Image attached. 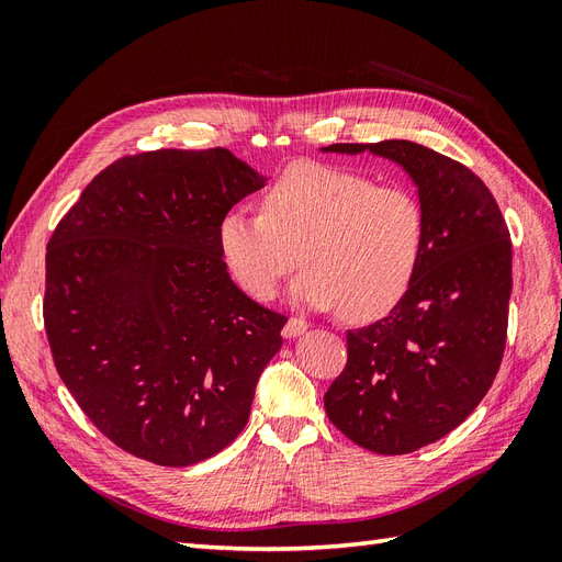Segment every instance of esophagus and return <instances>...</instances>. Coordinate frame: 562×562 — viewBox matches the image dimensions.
Instances as JSON below:
<instances>
[{"label": "esophagus", "instance_id": "esophagus-1", "mask_svg": "<svg viewBox=\"0 0 562 562\" xmlns=\"http://www.w3.org/2000/svg\"><path fill=\"white\" fill-rule=\"evenodd\" d=\"M307 328H310L307 321H302V318H288V323L283 326V337H285V339H295V337L307 333Z\"/></svg>", "mask_w": 562, "mask_h": 562}]
</instances>
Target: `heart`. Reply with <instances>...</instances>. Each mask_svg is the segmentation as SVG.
Here are the masks:
<instances>
[{
  "label": "heart",
  "mask_w": 562,
  "mask_h": 562,
  "mask_svg": "<svg viewBox=\"0 0 562 562\" xmlns=\"http://www.w3.org/2000/svg\"><path fill=\"white\" fill-rule=\"evenodd\" d=\"M220 255L255 300H271L300 265L291 300L351 321L389 314L411 291L424 246V213L403 187H378L342 168L300 161L271 182L262 215L229 211Z\"/></svg>",
  "instance_id": "obj_1"
}]
</instances>
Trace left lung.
<instances>
[{"mask_svg": "<svg viewBox=\"0 0 562 562\" xmlns=\"http://www.w3.org/2000/svg\"><path fill=\"white\" fill-rule=\"evenodd\" d=\"M321 151H370L417 187L424 246L411 291L384 318L347 333V368L323 396L328 419L356 446L415 452L459 427L495 382L512 297L508 229L479 176L419 143Z\"/></svg>", "mask_w": 562, "mask_h": 562, "instance_id": "obj_1", "label": "left lung"}]
</instances>
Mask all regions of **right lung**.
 <instances>
[{
  "mask_svg": "<svg viewBox=\"0 0 562 562\" xmlns=\"http://www.w3.org/2000/svg\"><path fill=\"white\" fill-rule=\"evenodd\" d=\"M267 180L223 147L145 151L98 173L50 236V353L122 450L190 467L244 431L288 318L232 281L217 227Z\"/></svg>",
  "mask_w": 562,
  "mask_h": 562,
  "instance_id": "1",
  "label": "right lung"
}]
</instances>
